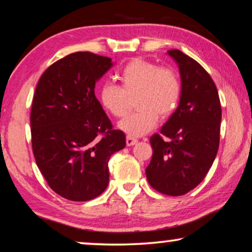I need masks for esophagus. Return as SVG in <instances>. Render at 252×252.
I'll return each instance as SVG.
<instances>
[{"mask_svg":"<svg viewBox=\"0 0 252 252\" xmlns=\"http://www.w3.org/2000/svg\"><path fill=\"white\" fill-rule=\"evenodd\" d=\"M136 142H138V140H136L135 138H132V136H127V138H126V145L127 146H134V145H135V143Z\"/></svg>","mask_w":252,"mask_h":252,"instance_id":"esophagus-1","label":"esophagus"}]
</instances>
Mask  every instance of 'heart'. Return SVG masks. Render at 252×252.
Listing matches in <instances>:
<instances>
[{"label":"heart","instance_id":"1","mask_svg":"<svg viewBox=\"0 0 252 252\" xmlns=\"http://www.w3.org/2000/svg\"><path fill=\"white\" fill-rule=\"evenodd\" d=\"M122 87L106 82L99 91V99L107 112L122 118L128 112L130 98L135 97V112L118 124L129 136H142L177 109L182 94L181 80L174 69L159 67L145 59H133L119 74Z\"/></svg>","mask_w":252,"mask_h":252}]
</instances>
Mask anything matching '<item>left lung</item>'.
<instances>
[{"label": "left lung", "mask_w": 252, "mask_h": 252, "mask_svg": "<svg viewBox=\"0 0 252 252\" xmlns=\"http://www.w3.org/2000/svg\"><path fill=\"white\" fill-rule=\"evenodd\" d=\"M179 68L178 107L159 134L150 138L149 184L168 195H183L200 184L213 164L220 142L221 104L218 89L197 61L179 50L168 51Z\"/></svg>", "instance_id": "1"}]
</instances>
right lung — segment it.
I'll list each match as a JSON object with an SVG mask.
<instances>
[{"instance_id": "add662e5", "label": "right lung", "mask_w": 252, "mask_h": 252, "mask_svg": "<svg viewBox=\"0 0 252 252\" xmlns=\"http://www.w3.org/2000/svg\"><path fill=\"white\" fill-rule=\"evenodd\" d=\"M113 66L110 58L77 52L48 67L31 109L32 149L55 193L88 201L109 184L111 155L126 146L94 96V84Z\"/></svg>"}]
</instances>
